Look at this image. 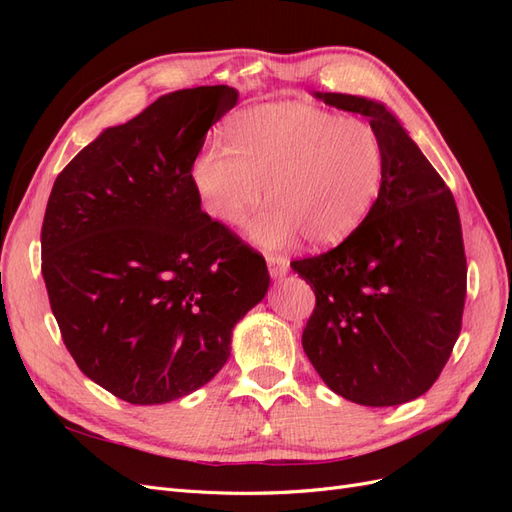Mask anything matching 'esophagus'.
Masks as SVG:
<instances>
[{
    "label": "esophagus",
    "instance_id": "obj_1",
    "mask_svg": "<svg viewBox=\"0 0 512 512\" xmlns=\"http://www.w3.org/2000/svg\"><path fill=\"white\" fill-rule=\"evenodd\" d=\"M267 265H269V273L273 277H282L288 273V258L280 256V254H267Z\"/></svg>",
    "mask_w": 512,
    "mask_h": 512
}]
</instances>
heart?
<instances>
[{
  "label": "heart",
  "instance_id": "1",
  "mask_svg": "<svg viewBox=\"0 0 512 512\" xmlns=\"http://www.w3.org/2000/svg\"><path fill=\"white\" fill-rule=\"evenodd\" d=\"M192 183L213 220L241 224L260 203L250 237L282 247L299 235L312 247L348 239L374 209L384 183V149L365 121L303 102L256 106L192 164Z\"/></svg>",
  "mask_w": 512,
  "mask_h": 512
}]
</instances>
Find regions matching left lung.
<instances>
[{
  "label": "left lung",
  "mask_w": 512,
  "mask_h": 512,
  "mask_svg": "<svg viewBox=\"0 0 512 512\" xmlns=\"http://www.w3.org/2000/svg\"><path fill=\"white\" fill-rule=\"evenodd\" d=\"M316 98L369 119L384 149V183L348 239L290 262L316 294L303 350L333 393L361 406H399L431 389L461 333L468 262L459 211L384 104Z\"/></svg>",
  "instance_id": "obj_1"
}]
</instances>
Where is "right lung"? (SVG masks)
I'll return each mask as SVG.
<instances>
[{
  "label": "right lung",
  "mask_w": 512,
  "mask_h": 512,
  "mask_svg": "<svg viewBox=\"0 0 512 512\" xmlns=\"http://www.w3.org/2000/svg\"><path fill=\"white\" fill-rule=\"evenodd\" d=\"M237 98L226 85L162 96L53 183L40 235L53 316L83 374L128 404L205 386L267 294L265 258L200 209L192 183L207 130Z\"/></svg>",
  "instance_id": "1"
}]
</instances>
